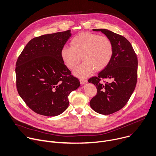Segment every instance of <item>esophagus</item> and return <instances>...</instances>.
<instances>
[{
    "label": "esophagus",
    "mask_w": 156,
    "mask_h": 156,
    "mask_svg": "<svg viewBox=\"0 0 156 156\" xmlns=\"http://www.w3.org/2000/svg\"><path fill=\"white\" fill-rule=\"evenodd\" d=\"M80 83H81L82 85H84V84L87 83L88 82V81H87V80H86V79H80Z\"/></svg>",
    "instance_id": "obj_1"
}]
</instances>
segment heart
I'll list each match as a JSON object with an SVG mask.
<instances>
[{
	"label": "heart",
	"mask_w": 156,
	"mask_h": 156,
	"mask_svg": "<svg viewBox=\"0 0 156 156\" xmlns=\"http://www.w3.org/2000/svg\"><path fill=\"white\" fill-rule=\"evenodd\" d=\"M71 47L64 46L60 56L65 66L74 69L80 61L83 63L74 71L78 77L89 76L94 70L101 71L110 63L113 55V45L109 38L88 32L75 36L70 42Z\"/></svg>",
	"instance_id": "b5f03b06"
}]
</instances>
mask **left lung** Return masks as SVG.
I'll list each match as a JSON object with an SVG mask.
<instances>
[{
    "mask_svg": "<svg viewBox=\"0 0 156 156\" xmlns=\"http://www.w3.org/2000/svg\"><path fill=\"white\" fill-rule=\"evenodd\" d=\"M101 31L110 39L113 55L109 65L98 74L88 79L97 88V94L90 101V106L97 113L108 115L121 109L129 100L137 82L138 59L130 42L123 36L106 29ZM101 79L111 82L103 84Z\"/></svg>",
    "mask_w": 156,
    "mask_h": 156,
    "instance_id": "left-lung-1",
    "label": "left lung"
}]
</instances>
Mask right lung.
Segmentation results:
<instances>
[{"label":"right lung","instance_id":"1","mask_svg":"<svg viewBox=\"0 0 156 156\" xmlns=\"http://www.w3.org/2000/svg\"><path fill=\"white\" fill-rule=\"evenodd\" d=\"M71 36L68 30L35 37L17 59L18 92L27 106L39 114L51 117L63 113L69 106L70 93L80 85L60 56L61 48Z\"/></svg>","mask_w":156,"mask_h":156}]
</instances>
